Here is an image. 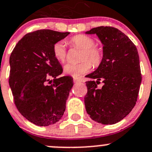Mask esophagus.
Returning a JSON list of instances; mask_svg holds the SVG:
<instances>
[{
    "label": "esophagus",
    "mask_w": 152,
    "mask_h": 152,
    "mask_svg": "<svg viewBox=\"0 0 152 152\" xmlns=\"http://www.w3.org/2000/svg\"><path fill=\"white\" fill-rule=\"evenodd\" d=\"M73 82H74V83H79V82H80V80L76 79V78H73Z\"/></svg>",
    "instance_id": "obj_1"
}]
</instances>
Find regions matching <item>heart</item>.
<instances>
[{
  "mask_svg": "<svg viewBox=\"0 0 152 152\" xmlns=\"http://www.w3.org/2000/svg\"><path fill=\"white\" fill-rule=\"evenodd\" d=\"M70 43L83 49L79 63L68 62L64 66V71L66 74L73 77H79L87 73L91 68V62L94 66H98L102 59V52L99 48L94 46V40L91 37L84 34H78L70 39ZM54 57L61 62H65L66 58V46L63 41L56 42L53 46ZM91 61L90 62L87 59Z\"/></svg>",
  "mask_w": 152,
  "mask_h": 152,
  "instance_id": "1",
  "label": "heart"
}]
</instances>
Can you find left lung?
Segmentation results:
<instances>
[{
    "instance_id": "obj_1",
    "label": "left lung",
    "mask_w": 152,
    "mask_h": 152,
    "mask_svg": "<svg viewBox=\"0 0 152 152\" xmlns=\"http://www.w3.org/2000/svg\"><path fill=\"white\" fill-rule=\"evenodd\" d=\"M96 34L103 45V58L96 70L87 75L85 105L95 121L114 124L124 119L137 102L142 77L137 48L118 28L99 26L85 32ZM104 83L101 89L97 84Z\"/></svg>"
}]
</instances>
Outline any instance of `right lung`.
<instances>
[{
	"instance_id": "add662e5",
	"label": "right lung",
	"mask_w": 152,
	"mask_h": 152,
	"mask_svg": "<svg viewBox=\"0 0 152 152\" xmlns=\"http://www.w3.org/2000/svg\"><path fill=\"white\" fill-rule=\"evenodd\" d=\"M49 29L26 34L18 42L10 59V86L18 111L35 125L45 126L62 118L73 87V78L62 74L53 46L69 34ZM50 77L53 83L47 85Z\"/></svg>"
}]
</instances>
